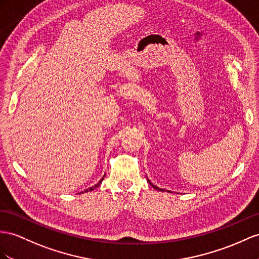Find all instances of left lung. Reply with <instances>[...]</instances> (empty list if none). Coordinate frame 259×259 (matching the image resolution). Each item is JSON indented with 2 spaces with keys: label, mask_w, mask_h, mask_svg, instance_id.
Segmentation results:
<instances>
[{
  "label": "left lung",
  "mask_w": 259,
  "mask_h": 259,
  "mask_svg": "<svg viewBox=\"0 0 259 259\" xmlns=\"http://www.w3.org/2000/svg\"><path fill=\"white\" fill-rule=\"evenodd\" d=\"M148 182H149V184H150V185H151V186H152V187H153L154 189H157V190H163V189H161V188H158L157 186H155V185H153V184H152V183H151L150 181H148Z\"/></svg>",
  "instance_id": "obj_1"
}]
</instances>
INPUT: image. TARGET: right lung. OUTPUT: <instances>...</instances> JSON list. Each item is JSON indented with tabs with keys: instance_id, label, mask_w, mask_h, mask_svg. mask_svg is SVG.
I'll list each match as a JSON object with an SVG mask.
<instances>
[{
	"instance_id": "right-lung-1",
	"label": "right lung",
	"mask_w": 259,
	"mask_h": 259,
	"mask_svg": "<svg viewBox=\"0 0 259 259\" xmlns=\"http://www.w3.org/2000/svg\"><path fill=\"white\" fill-rule=\"evenodd\" d=\"M103 180H104V177H103V178H102V180H101V181H99V182H98V183H97V184H96V185H95V186H93V187H91V188H90V189H86V190H85V193H86V191H89V190H93V189H94V188H96V187H98V186H99V185H101V184H102V182H103Z\"/></svg>"
}]
</instances>
